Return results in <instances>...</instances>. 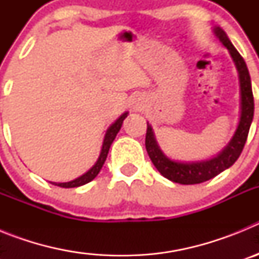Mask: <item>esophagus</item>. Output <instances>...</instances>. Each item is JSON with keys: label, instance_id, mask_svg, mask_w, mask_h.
<instances>
[{"label": "esophagus", "instance_id": "obj_1", "mask_svg": "<svg viewBox=\"0 0 259 259\" xmlns=\"http://www.w3.org/2000/svg\"><path fill=\"white\" fill-rule=\"evenodd\" d=\"M136 107H137V109H141V107H143V104H137Z\"/></svg>", "mask_w": 259, "mask_h": 259}]
</instances>
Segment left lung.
<instances>
[{
  "mask_svg": "<svg viewBox=\"0 0 259 259\" xmlns=\"http://www.w3.org/2000/svg\"><path fill=\"white\" fill-rule=\"evenodd\" d=\"M214 35L219 38L223 47L227 48L233 63L236 66L237 74H239L240 83V118L237 123V128L230 143L224 146L223 149L217 155L207 159L192 162H182L171 159L167 157L158 145L155 140L154 132L152 125L148 123L145 137V148L149 154L153 164L155 166L162 176L166 179L179 184H198L206 180L212 179L214 176L219 175L224 170H227L237 161L242 152V148L246 143V137L249 134L253 115H254V100H253V92H251V81L249 75L248 67L236 48L233 47L231 40L228 38L227 33L221 27L212 28Z\"/></svg>",
  "mask_w": 259,
  "mask_h": 259,
  "instance_id": "obj_1",
  "label": "left lung"
}]
</instances>
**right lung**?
Instances as JSON below:
<instances>
[{
	"label": "right lung",
	"instance_id": "1",
	"mask_svg": "<svg viewBox=\"0 0 259 259\" xmlns=\"http://www.w3.org/2000/svg\"><path fill=\"white\" fill-rule=\"evenodd\" d=\"M127 115H128V111H125V113H123L122 115L116 119L113 124L107 128V131H106V134H105V137H104V143H102L101 152H100V155H98V159L96 161V163L93 164V166L91 167L88 171H87L85 174H83V175L79 176V178H76V179L71 180V182L52 183V184L58 185V187H62V188H76V187H80V185H84V184H87V183L92 182L96 176L98 175V172L101 171L102 166H104L105 161H106V157H107V153H109L110 146H111V144H113L114 139H115V136L118 135L119 130H120V127H122V124H123V120L127 118Z\"/></svg>",
	"mask_w": 259,
	"mask_h": 259
}]
</instances>
